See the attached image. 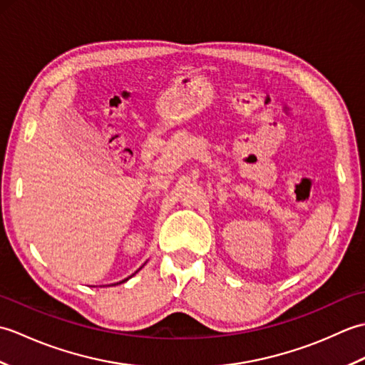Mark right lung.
<instances>
[{
    "label": "right lung",
    "mask_w": 365,
    "mask_h": 365,
    "mask_svg": "<svg viewBox=\"0 0 365 365\" xmlns=\"http://www.w3.org/2000/svg\"><path fill=\"white\" fill-rule=\"evenodd\" d=\"M141 268H143V267H141ZM141 268H139V269H141ZM139 269H138V271H139ZM138 271H136V273H138ZM131 276H133V274H131ZM131 276H130V277H131ZM130 277H127V279H123V281H120V282H125V281H128V279H130ZM120 282H118V284H120ZM114 285H115V284H114Z\"/></svg>",
    "instance_id": "right-lung-1"
}]
</instances>
